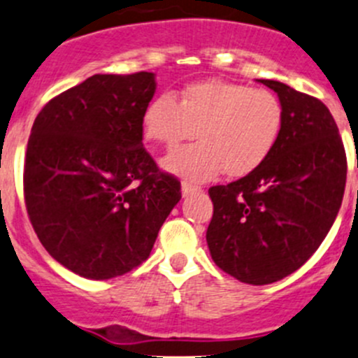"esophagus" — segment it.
Instances as JSON below:
<instances>
[{
  "label": "esophagus",
  "mask_w": 358,
  "mask_h": 358,
  "mask_svg": "<svg viewBox=\"0 0 358 358\" xmlns=\"http://www.w3.org/2000/svg\"><path fill=\"white\" fill-rule=\"evenodd\" d=\"M180 191H182V196H189V194H194V193H198V191H201V187L194 186V184H189V182H182Z\"/></svg>",
  "instance_id": "34e87169"
}]
</instances>
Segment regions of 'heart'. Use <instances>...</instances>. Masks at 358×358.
I'll return each instance as SVG.
<instances>
[{
    "mask_svg": "<svg viewBox=\"0 0 358 358\" xmlns=\"http://www.w3.org/2000/svg\"><path fill=\"white\" fill-rule=\"evenodd\" d=\"M284 108L263 88L207 80L187 85L178 99L162 94L143 113V132L151 143L172 148L191 139L200 143L174 151L164 160L172 174L201 182L224 174L243 178L266 162L280 139Z\"/></svg>",
    "mask_w": 358,
    "mask_h": 358,
    "instance_id": "heart-1",
    "label": "heart"
}]
</instances>
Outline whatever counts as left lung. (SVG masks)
Instances as JSON below:
<instances>
[{"mask_svg": "<svg viewBox=\"0 0 358 358\" xmlns=\"http://www.w3.org/2000/svg\"><path fill=\"white\" fill-rule=\"evenodd\" d=\"M257 81L284 108L280 139L256 171L208 189L207 245L222 271L266 285L303 266L329 233L345 193L346 155L324 102L280 81Z\"/></svg>", "mask_w": 358, "mask_h": 358, "instance_id": "1", "label": "left lung"}]
</instances>
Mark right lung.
Returning a JSON list of instances; mask_svg holds the SVG:
<instances>
[{"mask_svg":"<svg viewBox=\"0 0 358 358\" xmlns=\"http://www.w3.org/2000/svg\"><path fill=\"white\" fill-rule=\"evenodd\" d=\"M153 73L94 74L40 111L24 165L38 238L80 277L108 280L148 259L180 182L143 148Z\"/></svg>","mask_w":358,"mask_h":358,"instance_id":"1","label":"right lung"}]
</instances>
